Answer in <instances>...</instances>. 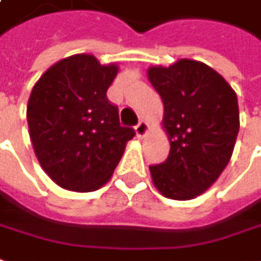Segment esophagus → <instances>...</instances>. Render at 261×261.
<instances>
[{
  "label": "esophagus",
  "mask_w": 261,
  "mask_h": 261,
  "mask_svg": "<svg viewBox=\"0 0 261 261\" xmlns=\"http://www.w3.org/2000/svg\"><path fill=\"white\" fill-rule=\"evenodd\" d=\"M136 133H137L138 137H144L145 134L148 133V124L145 123V121H140L136 125Z\"/></svg>",
  "instance_id": "1"
}]
</instances>
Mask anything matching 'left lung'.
Wrapping results in <instances>:
<instances>
[{
	"mask_svg": "<svg viewBox=\"0 0 261 261\" xmlns=\"http://www.w3.org/2000/svg\"><path fill=\"white\" fill-rule=\"evenodd\" d=\"M147 74L164 104L170 140L167 160L150 166L154 186L164 197L191 200L231 159L240 127L237 95L217 71L194 60L150 67Z\"/></svg>",
	"mask_w": 261,
	"mask_h": 261,
	"instance_id": "8db88e82",
	"label": "left lung"
}]
</instances>
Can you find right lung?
<instances>
[{
  "label": "right lung",
  "mask_w": 261,
  "mask_h": 261,
  "mask_svg": "<svg viewBox=\"0 0 261 261\" xmlns=\"http://www.w3.org/2000/svg\"><path fill=\"white\" fill-rule=\"evenodd\" d=\"M116 64L90 54L67 57L34 86L27 121L35 155L53 181L71 191L98 190L113 175L125 144L136 136L120 125L107 98Z\"/></svg>",
  "instance_id": "add662e5"
}]
</instances>
